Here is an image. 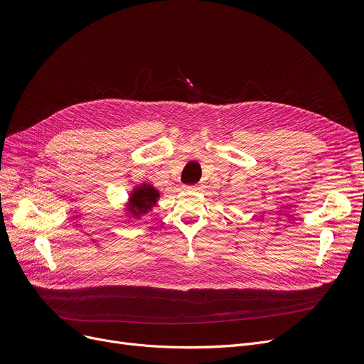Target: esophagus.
Here are the masks:
<instances>
[{"mask_svg": "<svg viewBox=\"0 0 364 364\" xmlns=\"http://www.w3.org/2000/svg\"><path fill=\"white\" fill-rule=\"evenodd\" d=\"M188 189H193V191H198V189H201V185L197 183V185H191V186H186Z\"/></svg>", "mask_w": 364, "mask_h": 364, "instance_id": "34e87169", "label": "esophagus"}]
</instances>
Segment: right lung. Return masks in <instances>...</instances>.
I'll return each mask as SVG.
<instances>
[{
    "mask_svg": "<svg viewBox=\"0 0 364 364\" xmlns=\"http://www.w3.org/2000/svg\"><path fill=\"white\" fill-rule=\"evenodd\" d=\"M159 193L157 189H154L151 185H142L139 188H136L132 197H130V205L129 209L134 215H141L146 213L151 207L157 201Z\"/></svg>",
    "mask_w": 364,
    "mask_h": 364,
    "instance_id": "add662e5",
    "label": "right lung"
}]
</instances>
